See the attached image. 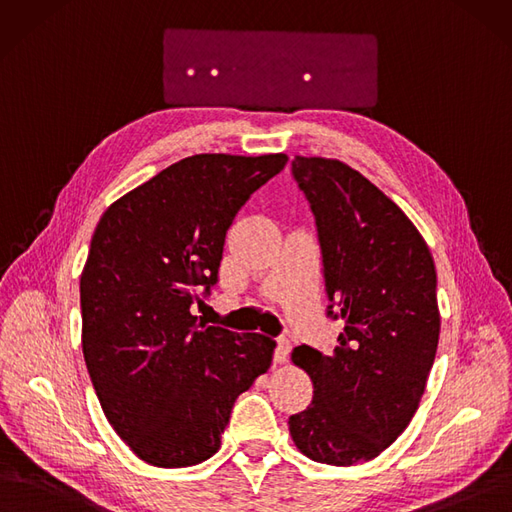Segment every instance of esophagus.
<instances>
[{
    "label": "esophagus",
    "mask_w": 512,
    "mask_h": 512,
    "mask_svg": "<svg viewBox=\"0 0 512 512\" xmlns=\"http://www.w3.org/2000/svg\"><path fill=\"white\" fill-rule=\"evenodd\" d=\"M289 352H291L289 339H278L276 350H274V363L276 365H285L289 361Z\"/></svg>",
    "instance_id": "1"
}]
</instances>
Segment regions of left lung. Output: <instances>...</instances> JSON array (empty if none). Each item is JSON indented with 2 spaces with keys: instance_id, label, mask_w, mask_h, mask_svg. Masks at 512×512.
Masks as SVG:
<instances>
[{
  "instance_id": "8db88e82",
  "label": "left lung",
  "mask_w": 512,
  "mask_h": 512,
  "mask_svg": "<svg viewBox=\"0 0 512 512\" xmlns=\"http://www.w3.org/2000/svg\"><path fill=\"white\" fill-rule=\"evenodd\" d=\"M293 177L316 219L329 316L344 331L331 354L293 350L314 396L289 432L306 458L352 466L380 456L420 407L441 331L437 270L418 227L358 170L295 156Z\"/></svg>"
}]
</instances>
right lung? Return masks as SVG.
Returning <instances> with one entry per match:
<instances>
[{
    "label": "right lung",
    "instance_id": "1",
    "mask_svg": "<svg viewBox=\"0 0 512 512\" xmlns=\"http://www.w3.org/2000/svg\"><path fill=\"white\" fill-rule=\"evenodd\" d=\"M287 154H198L113 202L80 278L82 352L111 428L158 468L194 466L221 447L238 396L272 365L276 342L206 327L192 314L225 234Z\"/></svg>",
    "mask_w": 512,
    "mask_h": 512
}]
</instances>
